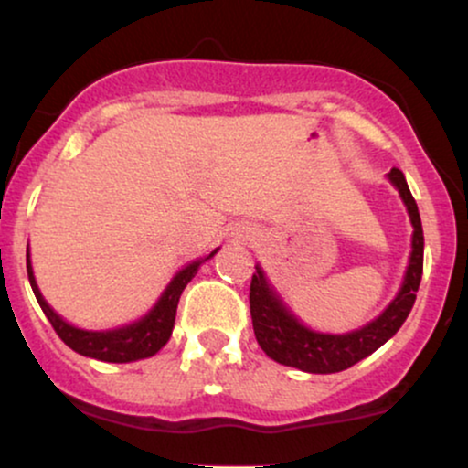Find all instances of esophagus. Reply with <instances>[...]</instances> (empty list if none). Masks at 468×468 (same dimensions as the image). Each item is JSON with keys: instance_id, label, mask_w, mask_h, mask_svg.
<instances>
[{"instance_id": "obj_1", "label": "esophagus", "mask_w": 468, "mask_h": 468, "mask_svg": "<svg viewBox=\"0 0 468 468\" xmlns=\"http://www.w3.org/2000/svg\"><path fill=\"white\" fill-rule=\"evenodd\" d=\"M252 235H255V233H252L250 229H239L238 239H239V241H250V239H252Z\"/></svg>"}]
</instances>
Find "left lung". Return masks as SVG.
I'll return each instance as SVG.
<instances>
[{"label":"left lung","mask_w":468,"mask_h":468,"mask_svg":"<svg viewBox=\"0 0 468 468\" xmlns=\"http://www.w3.org/2000/svg\"><path fill=\"white\" fill-rule=\"evenodd\" d=\"M388 180L410 213L411 233V252L407 261L405 277L391 299L388 308L376 319L365 324L358 330L332 335V332L313 330L299 319L292 310L279 297L277 288L266 277L264 268L255 264V275L250 282V316L255 338L261 350L272 361L297 367L308 374H335L352 367L369 354H374L380 346L389 341L405 319L410 316L413 302H416L418 286L422 279V255H424V235L418 204L413 200L410 186H407L405 174L400 169H391Z\"/></svg>","instance_id":"obj_1"}]
</instances>
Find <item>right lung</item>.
I'll list each match as a JSON object with an SVG mask.
<instances>
[{"instance_id": "obj_1", "label": "right lung", "mask_w": 468, "mask_h": 468, "mask_svg": "<svg viewBox=\"0 0 468 468\" xmlns=\"http://www.w3.org/2000/svg\"><path fill=\"white\" fill-rule=\"evenodd\" d=\"M218 250L219 249L211 250L207 257H197V260L182 266L180 271L171 277V282L166 283V288L158 297V302H155L141 319L125 325L110 327V330H85V327L68 324V321L46 302L39 286H37L35 271H32L30 261V249L26 250V268H28L30 288L32 292H35L37 302H39L48 321L55 327L58 338H61L68 347H72V350L80 354V356L96 358V361L103 363H133L141 361V358L154 356V354H158L166 346L171 332H174L176 310H178L182 290H185L186 283L196 277L197 268H200L204 261L211 260Z\"/></svg>"}]
</instances>
